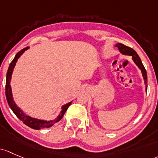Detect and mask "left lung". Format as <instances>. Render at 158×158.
<instances>
[{"label":"left lung","mask_w":158,"mask_h":158,"mask_svg":"<svg viewBox=\"0 0 158 158\" xmlns=\"http://www.w3.org/2000/svg\"><path fill=\"white\" fill-rule=\"evenodd\" d=\"M116 47L118 48L119 51H120L123 54L132 56V60H133V61L135 62V64L138 66H139V69L142 70V75H143V77H144V79H145V82L147 84L148 77H147V73H146V69H145V66H144L143 64H142L140 57H139V55L137 54V53L135 52V51H134L132 48H129V47H128V46L124 45L123 44H121V43H118V44L116 45ZM146 91H147V86H146Z\"/></svg>","instance_id":"left-lung-1"}]
</instances>
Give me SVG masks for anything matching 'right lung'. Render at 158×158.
<instances>
[{
	"label": "right lung",
	"mask_w": 158,
	"mask_h": 158,
	"mask_svg": "<svg viewBox=\"0 0 158 158\" xmlns=\"http://www.w3.org/2000/svg\"><path fill=\"white\" fill-rule=\"evenodd\" d=\"M27 49H29V47H26L25 48L21 50L20 51L16 54V55L15 56L14 59L13 60L12 62L10 64L9 68H8L7 73H6V87H5V94H6V101H7L8 104H9L10 107L13 110V112L16 114V117H18L20 120L23 121V123L24 124H26V126H28L29 127L33 129H44V128H48L52 127L54 124H55L56 123L59 122L61 119L64 117V114L66 113V110L68 109V107H69V105L71 104V102L68 103V104H65V105L63 106L62 107V111H61L60 114L54 120L51 121H44V120H40V119L32 118V117H29V116L25 115L21 111V110L16 105V104L14 103V101L13 100V96H12V92H11V87L10 85V82L11 79V76H12V73L13 70V68H14L15 65H16V63L17 61L18 58L20 57L21 55L25 52V51H26Z\"/></svg>",
	"instance_id": "1"
}]
</instances>
